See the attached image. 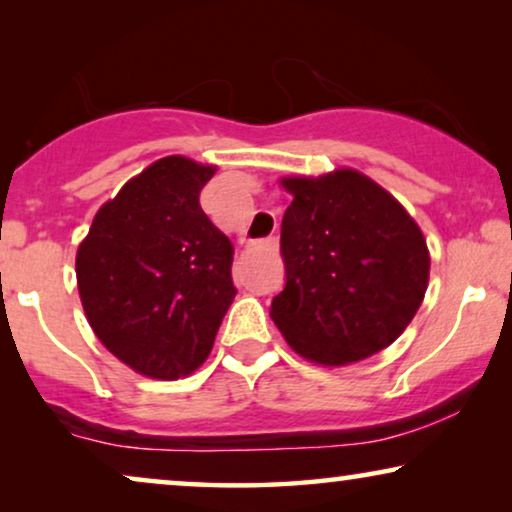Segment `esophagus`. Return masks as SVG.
<instances>
[{
	"label": "esophagus",
	"mask_w": 512,
	"mask_h": 512,
	"mask_svg": "<svg viewBox=\"0 0 512 512\" xmlns=\"http://www.w3.org/2000/svg\"><path fill=\"white\" fill-rule=\"evenodd\" d=\"M265 244H268V247H275V244H277V237H270V240L265 242Z\"/></svg>",
	"instance_id": "34e87169"
}]
</instances>
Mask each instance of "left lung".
<instances>
[{
    "instance_id": "8db88e82",
    "label": "left lung",
    "mask_w": 512,
    "mask_h": 512,
    "mask_svg": "<svg viewBox=\"0 0 512 512\" xmlns=\"http://www.w3.org/2000/svg\"><path fill=\"white\" fill-rule=\"evenodd\" d=\"M286 286L270 317L307 361L345 366L401 335L429 286V249L394 195L356 170L282 179Z\"/></svg>"
}]
</instances>
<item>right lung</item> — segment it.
I'll return each instance as SVG.
<instances>
[{
	"instance_id": "obj_1",
	"label": "right lung",
	"mask_w": 512,
	"mask_h": 512,
	"mask_svg": "<svg viewBox=\"0 0 512 512\" xmlns=\"http://www.w3.org/2000/svg\"><path fill=\"white\" fill-rule=\"evenodd\" d=\"M214 170L156 160L104 202L76 251L88 324L146 377L177 380L202 366L237 293L233 244L200 207Z\"/></svg>"
}]
</instances>
